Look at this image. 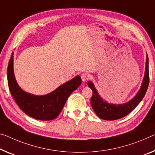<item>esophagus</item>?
<instances>
[{
	"label": "esophagus",
	"mask_w": 155,
	"mask_h": 155,
	"mask_svg": "<svg viewBox=\"0 0 155 155\" xmlns=\"http://www.w3.org/2000/svg\"><path fill=\"white\" fill-rule=\"evenodd\" d=\"M81 78H82V82H85L86 81L89 79V75H88L87 73H82V74H81Z\"/></svg>",
	"instance_id": "34e87169"
}]
</instances>
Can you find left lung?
<instances>
[{
    "label": "left lung",
    "mask_w": 155,
    "mask_h": 155,
    "mask_svg": "<svg viewBox=\"0 0 155 155\" xmlns=\"http://www.w3.org/2000/svg\"><path fill=\"white\" fill-rule=\"evenodd\" d=\"M149 80L148 57L147 55L145 75L141 87L137 95L129 102L125 104H110L103 101L100 96L93 82L89 81L88 86L93 91V96L91 98V104L93 109L99 118L105 120H114L124 117L130 114L143 98L148 87Z\"/></svg>",
    "instance_id": "left-lung-1"
}]
</instances>
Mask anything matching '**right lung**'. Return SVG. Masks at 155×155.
I'll list each match as a JSON object with an SVG mask.
<instances>
[{"label": "right lung", "mask_w": 155, "mask_h": 155, "mask_svg": "<svg viewBox=\"0 0 155 155\" xmlns=\"http://www.w3.org/2000/svg\"><path fill=\"white\" fill-rule=\"evenodd\" d=\"M9 89L14 101L28 116L40 120H51L58 116L71 93L81 84L78 75L53 92L44 96H35L22 90L16 82L13 68V53L8 67Z\"/></svg>", "instance_id": "add662e5"}]
</instances>
